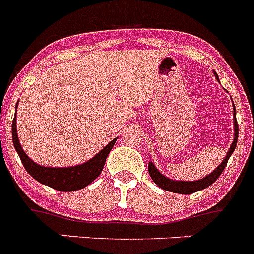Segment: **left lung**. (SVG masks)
Segmentation results:
<instances>
[{"instance_id": "1", "label": "left lung", "mask_w": 254, "mask_h": 254, "mask_svg": "<svg viewBox=\"0 0 254 254\" xmlns=\"http://www.w3.org/2000/svg\"><path fill=\"white\" fill-rule=\"evenodd\" d=\"M217 80H219V78H217ZM238 133H239V128H238V122H237V117H235V108H234V141H233L232 146H230V150H229L228 155H226V158L224 159L223 163L220 164L219 167H217L214 172L211 173V174H208V176L205 177V178L199 179V181H194V182L172 181V179L167 178V177H164L161 173H159V170L154 167V164H152L151 161H149L150 177H151L152 181L156 183V186H159V187L163 188V190H169V192H174V193L190 194V193H194V192H197V190H205V188H207L208 186L212 185V183H214V182L216 181L220 176H221L223 170L225 169L229 158H230V155L234 152L235 146H237Z\"/></svg>"}]
</instances>
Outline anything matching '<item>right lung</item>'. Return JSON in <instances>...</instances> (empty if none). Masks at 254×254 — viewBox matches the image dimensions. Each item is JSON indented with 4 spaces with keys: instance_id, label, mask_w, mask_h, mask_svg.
I'll return each mask as SVG.
<instances>
[{
    "instance_id": "obj_1",
    "label": "right lung",
    "mask_w": 254,
    "mask_h": 254,
    "mask_svg": "<svg viewBox=\"0 0 254 254\" xmlns=\"http://www.w3.org/2000/svg\"><path fill=\"white\" fill-rule=\"evenodd\" d=\"M15 118L12 121V142L26 172L35 181L49 186V187L55 188L57 190H62V192L81 190V188L86 187L87 185H90L94 179L98 178L100 173H102L103 168H104L108 154L112 150V147L114 146V142L117 140V138H114L113 141H111L99 154H96L93 159H90L87 163L81 164V165H76V167L71 168L40 167L31 159H29L28 155L24 152V150L20 146L16 133V120Z\"/></svg>"
}]
</instances>
